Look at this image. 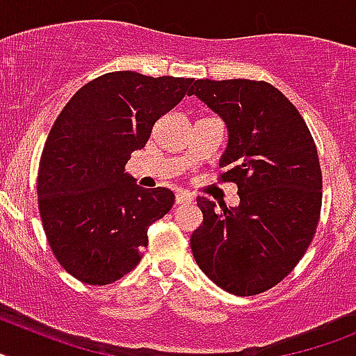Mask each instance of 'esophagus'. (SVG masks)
I'll return each mask as SVG.
<instances>
[{
    "label": "esophagus",
    "mask_w": 356,
    "mask_h": 356,
    "mask_svg": "<svg viewBox=\"0 0 356 356\" xmlns=\"http://www.w3.org/2000/svg\"><path fill=\"white\" fill-rule=\"evenodd\" d=\"M191 201H194L193 194L185 193V191H178L176 193V205H184V203H191Z\"/></svg>",
    "instance_id": "1"
}]
</instances>
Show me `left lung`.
Instances as JSON below:
<instances>
[{
	"label": "left lung",
	"mask_w": 356,
	"mask_h": 356,
	"mask_svg": "<svg viewBox=\"0 0 356 356\" xmlns=\"http://www.w3.org/2000/svg\"><path fill=\"white\" fill-rule=\"evenodd\" d=\"M197 96L228 128L221 180L238 207L197 197L203 222L191 250L217 287L254 296L280 284L312 242L323 201L319 156L303 118L267 81L196 80Z\"/></svg>",
	"instance_id": "1"
}]
</instances>
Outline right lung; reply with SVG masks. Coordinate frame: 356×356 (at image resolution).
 <instances>
[{
  "mask_svg": "<svg viewBox=\"0 0 356 356\" xmlns=\"http://www.w3.org/2000/svg\"><path fill=\"white\" fill-rule=\"evenodd\" d=\"M193 81L106 72L56 118L37 176L40 219L56 260L83 284L106 285L130 273L143 259L147 228L175 205L172 191L139 187L124 165Z\"/></svg>",
  "mask_w": 356,
  "mask_h": 356,
  "instance_id": "right-lung-1",
  "label": "right lung"
}]
</instances>
